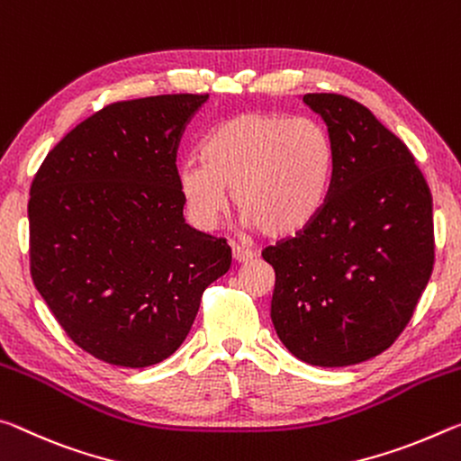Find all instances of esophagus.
I'll use <instances>...</instances> for the list:
<instances>
[{"mask_svg": "<svg viewBox=\"0 0 461 461\" xmlns=\"http://www.w3.org/2000/svg\"><path fill=\"white\" fill-rule=\"evenodd\" d=\"M253 258H255V253L249 251V249L232 247V259H235L237 263H247V261H251Z\"/></svg>", "mask_w": 461, "mask_h": 461, "instance_id": "34e87169", "label": "esophagus"}]
</instances>
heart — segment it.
Returning a JSON list of instances; mask_svg holds the SVG:
<instances>
[{
  "instance_id": "obj_1",
  "label": "heart",
  "mask_w": 461,
  "mask_h": 461,
  "mask_svg": "<svg viewBox=\"0 0 461 461\" xmlns=\"http://www.w3.org/2000/svg\"><path fill=\"white\" fill-rule=\"evenodd\" d=\"M202 161L177 171L185 212L198 229L212 230L221 222L232 192L249 229L288 239L327 203L335 147L327 128L312 118L247 112L208 134Z\"/></svg>"
}]
</instances>
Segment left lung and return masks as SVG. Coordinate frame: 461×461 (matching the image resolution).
<instances>
[{
  "mask_svg": "<svg viewBox=\"0 0 461 461\" xmlns=\"http://www.w3.org/2000/svg\"><path fill=\"white\" fill-rule=\"evenodd\" d=\"M327 124L335 171L321 214L263 249L276 271L271 321L294 357L343 367L402 333L435 261L433 198L414 157L366 105L306 94Z\"/></svg>",
  "mask_w": 461,
  "mask_h": 461,
  "instance_id": "obj_1",
  "label": "left lung"
}]
</instances>
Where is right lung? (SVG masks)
Wrapping results in <instances>:
<instances>
[{"label": "right lung", "mask_w": 461, "mask_h": 461, "mask_svg": "<svg viewBox=\"0 0 461 461\" xmlns=\"http://www.w3.org/2000/svg\"><path fill=\"white\" fill-rule=\"evenodd\" d=\"M208 94L116 102L49 150L30 187V274L60 327L122 367L167 359L203 290L230 267L224 239L192 229L177 147Z\"/></svg>", "instance_id": "obj_1"}]
</instances>
